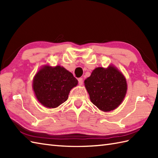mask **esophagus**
<instances>
[{
	"label": "esophagus",
	"mask_w": 158,
	"mask_h": 158,
	"mask_svg": "<svg viewBox=\"0 0 158 158\" xmlns=\"http://www.w3.org/2000/svg\"><path fill=\"white\" fill-rule=\"evenodd\" d=\"M78 81H79V84L80 85H82L83 83V78H79L78 79Z\"/></svg>",
	"instance_id": "1"
}]
</instances>
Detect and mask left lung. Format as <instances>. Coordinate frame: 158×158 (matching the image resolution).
Returning <instances> with one entry per match:
<instances>
[{
	"mask_svg": "<svg viewBox=\"0 0 158 158\" xmlns=\"http://www.w3.org/2000/svg\"><path fill=\"white\" fill-rule=\"evenodd\" d=\"M84 83L92 102L105 112L116 109L127 91L125 77L113 66L96 68Z\"/></svg>",
	"mask_w": 158,
	"mask_h": 158,
	"instance_id": "1",
	"label": "left lung"
}]
</instances>
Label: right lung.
Returning <instances> with one entry per match:
<instances>
[{
    "instance_id": "add662e5",
    "label": "right lung",
    "mask_w": 158,
    "mask_h": 158,
    "mask_svg": "<svg viewBox=\"0 0 158 158\" xmlns=\"http://www.w3.org/2000/svg\"><path fill=\"white\" fill-rule=\"evenodd\" d=\"M78 83L73 74L64 67L44 66L33 80L36 98L48 108H56L68 99L69 92Z\"/></svg>"
}]
</instances>
